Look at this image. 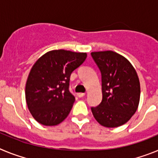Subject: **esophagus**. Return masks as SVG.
Instances as JSON below:
<instances>
[{"label": "esophagus", "mask_w": 158, "mask_h": 158, "mask_svg": "<svg viewBox=\"0 0 158 158\" xmlns=\"http://www.w3.org/2000/svg\"><path fill=\"white\" fill-rule=\"evenodd\" d=\"M77 96H79V97H83V96H85V93H77Z\"/></svg>", "instance_id": "esophagus-1"}]
</instances>
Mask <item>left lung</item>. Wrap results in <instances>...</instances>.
I'll use <instances>...</instances> for the list:
<instances>
[{
	"instance_id": "obj_1",
	"label": "left lung",
	"mask_w": 158,
	"mask_h": 158,
	"mask_svg": "<svg viewBox=\"0 0 158 158\" xmlns=\"http://www.w3.org/2000/svg\"><path fill=\"white\" fill-rule=\"evenodd\" d=\"M101 73L103 98L92 107L96 120L105 127L122 126L138 109L140 82L136 70L121 54L111 51L92 52Z\"/></svg>"
}]
</instances>
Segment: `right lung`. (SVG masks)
I'll use <instances>...</instances> for the list:
<instances>
[{
  "instance_id": "obj_1",
  "label": "right lung",
  "mask_w": 158,
  "mask_h": 158,
  "mask_svg": "<svg viewBox=\"0 0 158 158\" xmlns=\"http://www.w3.org/2000/svg\"><path fill=\"white\" fill-rule=\"evenodd\" d=\"M86 58V53L54 50L33 65L26 82L25 98L38 123L56 126L69 115L75 101L69 91V77Z\"/></svg>"
}]
</instances>
